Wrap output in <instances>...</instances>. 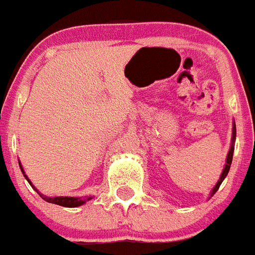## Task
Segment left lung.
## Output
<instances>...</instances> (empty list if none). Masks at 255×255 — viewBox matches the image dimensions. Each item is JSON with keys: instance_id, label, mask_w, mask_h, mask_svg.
Masks as SVG:
<instances>
[{"instance_id": "8db88e82", "label": "left lung", "mask_w": 255, "mask_h": 255, "mask_svg": "<svg viewBox=\"0 0 255 255\" xmlns=\"http://www.w3.org/2000/svg\"><path fill=\"white\" fill-rule=\"evenodd\" d=\"M235 141H236V124H235V121H233V123H232V140H231V147H230V150H228V154H227L226 164H224L223 171H222V174H220L219 180L217 181V184L214 185V188H213V189H211L210 194H209V200H210V198L214 196V194L217 193V190L219 189L220 184L223 183V180H224V179H226L227 175H228V171H230L231 163H232L233 150H235Z\"/></svg>"}]
</instances>
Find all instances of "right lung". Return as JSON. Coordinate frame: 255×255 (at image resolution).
<instances>
[{
    "mask_svg": "<svg viewBox=\"0 0 255 255\" xmlns=\"http://www.w3.org/2000/svg\"><path fill=\"white\" fill-rule=\"evenodd\" d=\"M19 167H20V170H22L23 175H24V177L27 179V181L29 183V185H31L33 189L37 192L40 196H41L42 200H45L46 202H50V204H54V205H59V206H65V207H78V206H81V205H84L85 202H88V201H91L93 197H67V196H59V197H46L45 194H42L41 192H38L37 188L32 184V181L29 180L28 176L25 175L24 170H23L22 164H20V162H19Z\"/></svg>",
    "mask_w": 255,
    "mask_h": 255,
    "instance_id": "add662e5",
    "label": "right lung"
}]
</instances>
